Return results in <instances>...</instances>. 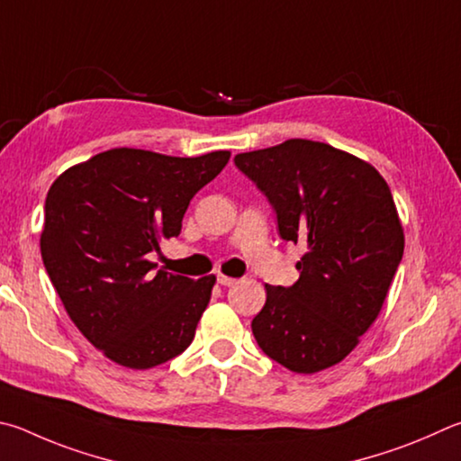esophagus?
Segmentation results:
<instances>
[{
	"mask_svg": "<svg viewBox=\"0 0 461 461\" xmlns=\"http://www.w3.org/2000/svg\"><path fill=\"white\" fill-rule=\"evenodd\" d=\"M217 284H221V286H231V284H236V280L230 278V276L217 274Z\"/></svg>",
	"mask_w": 461,
	"mask_h": 461,
	"instance_id": "1",
	"label": "esophagus"
}]
</instances>
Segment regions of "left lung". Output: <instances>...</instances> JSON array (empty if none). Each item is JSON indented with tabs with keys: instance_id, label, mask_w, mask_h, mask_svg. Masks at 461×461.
<instances>
[{
	"instance_id": "1",
	"label": "left lung",
	"mask_w": 461,
	"mask_h": 461,
	"mask_svg": "<svg viewBox=\"0 0 461 461\" xmlns=\"http://www.w3.org/2000/svg\"><path fill=\"white\" fill-rule=\"evenodd\" d=\"M233 163L274 207L280 238L306 249L292 286L266 284L252 321L258 347L294 373L329 369L379 316L403 258L387 181L355 155L306 139L240 153Z\"/></svg>"
}]
</instances>
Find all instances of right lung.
I'll list each match as a JSON object with an SVG mask.
<instances>
[{
	"mask_svg": "<svg viewBox=\"0 0 461 461\" xmlns=\"http://www.w3.org/2000/svg\"><path fill=\"white\" fill-rule=\"evenodd\" d=\"M228 161L230 150L167 157L122 147L50 187L41 259L72 322L111 361L150 369L194 340L215 276L157 270L149 254L179 236L189 202Z\"/></svg>",
	"mask_w": 461,
	"mask_h": 461,
	"instance_id": "add662e5",
	"label": "right lung"
}]
</instances>
